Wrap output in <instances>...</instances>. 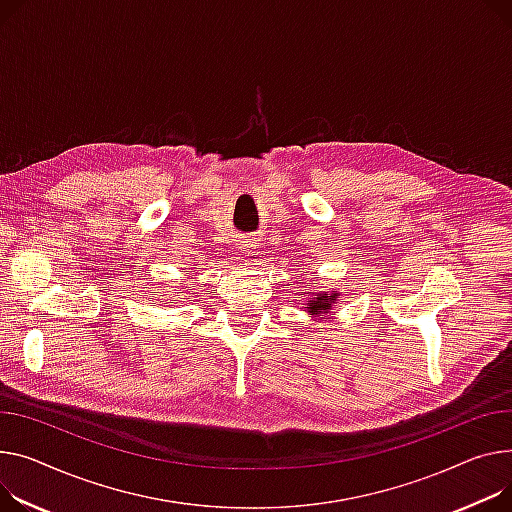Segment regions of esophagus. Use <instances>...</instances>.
Listing matches in <instances>:
<instances>
[{"mask_svg":"<svg viewBox=\"0 0 512 512\" xmlns=\"http://www.w3.org/2000/svg\"><path fill=\"white\" fill-rule=\"evenodd\" d=\"M243 251H245V255H257V247H255L251 241H247V243L243 245Z\"/></svg>","mask_w":512,"mask_h":512,"instance_id":"esophagus-1","label":"esophagus"}]
</instances>
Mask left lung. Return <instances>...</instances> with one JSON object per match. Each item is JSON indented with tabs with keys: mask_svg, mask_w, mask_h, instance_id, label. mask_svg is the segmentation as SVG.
Instances as JSON below:
<instances>
[{
	"mask_svg": "<svg viewBox=\"0 0 512 512\" xmlns=\"http://www.w3.org/2000/svg\"><path fill=\"white\" fill-rule=\"evenodd\" d=\"M304 294H306V300H304L302 309L309 313L315 321H323L325 315L331 313L333 304L339 298L337 290H331V292H304Z\"/></svg>",
	"mask_w": 512,
	"mask_h": 512,
	"instance_id": "1",
	"label": "left lung"
}]
</instances>
